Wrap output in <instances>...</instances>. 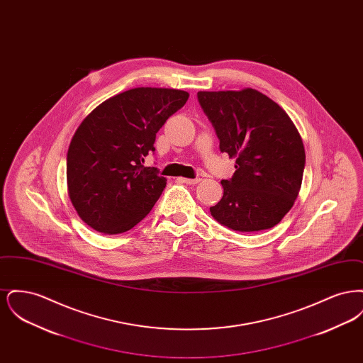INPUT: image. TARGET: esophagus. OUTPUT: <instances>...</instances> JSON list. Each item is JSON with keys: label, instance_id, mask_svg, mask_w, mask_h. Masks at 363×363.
<instances>
[{"label": "esophagus", "instance_id": "34e87169", "mask_svg": "<svg viewBox=\"0 0 363 363\" xmlns=\"http://www.w3.org/2000/svg\"><path fill=\"white\" fill-rule=\"evenodd\" d=\"M179 181L184 184H188V185H196L201 181V178H179Z\"/></svg>", "mask_w": 363, "mask_h": 363}]
</instances>
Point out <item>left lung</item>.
Masks as SVG:
<instances>
[{
  "instance_id": "1",
  "label": "left lung",
  "mask_w": 363,
  "mask_h": 363,
  "mask_svg": "<svg viewBox=\"0 0 363 363\" xmlns=\"http://www.w3.org/2000/svg\"><path fill=\"white\" fill-rule=\"evenodd\" d=\"M199 102L219 138L220 151L235 159L223 179L212 216L237 231L277 225L291 209L302 185L305 147L289 114L253 88L200 91Z\"/></svg>"
}]
</instances>
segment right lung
Listing matches in <instances>:
<instances>
[{
	"label": "right lung",
	"instance_id": "add662e5",
	"mask_svg": "<svg viewBox=\"0 0 363 363\" xmlns=\"http://www.w3.org/2000/svg\"><path fill=\"white\" fill-rule=\"evenodd\" d=\"M188 98L182 89L132 88L95 107L79 125L67 156V182L86 225L121 234L150 213L167 179L144 167V157L155 151L157 130Z\"/></svg>",
	"mask_w": 363,
	"mask_h": 363
}]
</instances>
